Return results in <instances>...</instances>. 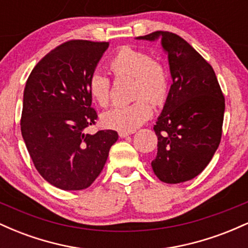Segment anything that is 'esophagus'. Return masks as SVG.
<instances>
[{"mask_svg": "<svg viewBox=\"0 0 248 248\" xmlns=\"http://www.w3.org/2000/svg\"><path fill=\"white\" fill-rule=\"evenodd\" d=\"M134 132H119V136H120V138H127V136H129V135H132Z\"/></svg>", "mask_w": 248, "mask_h": 248, "instance_id": "obj_1", "label": "esophagus"}]
</instances>
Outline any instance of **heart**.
Segmentation results:
<instances>
[{
	"label": "heart",
	"mask_w": 248,
	"mask_h": 248,
	"mask_svg": "<svg viewBox=\"0 0 248 248\" xmlns=\"http://www.w3.org/2000/svg\"><path fill=\"white\" fill-rule=\"evenodd\" d=\"M109 69L115 78L129 77L134 79L132 104L110 108L101 115L105 127L119 132H134L153 115V106L166 101L169 93L170 79L166 67L154 61L147 51L132 46H122L109 61ZM112 82L105 73L94 71L87 80V90L93 101L100 107L110 101Z\"/></svg>",
	"instance_id": "obj_1"
}]
</instances>
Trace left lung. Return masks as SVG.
Listing matches in <instances>:
<instances>
[{
	"instance_id": "left-lung-1",
	"label": "left lung",
	"mask_w": 248,
	"mask_h": 248,
	"mask_svg": "<svg viewBox=\"0 0 248 248\" xmlns=\"http://www.w3.org/2000/svg\"><path fill=\"white\" fill-rule=\"evenodd\" d=\"M161 37L172 85L154 126L157 155L154 173L169 184L190 181L205 169L220 143L225 99L211 65L182 37L155 31L138 39Z\"/></svg>"
}]
</instances>
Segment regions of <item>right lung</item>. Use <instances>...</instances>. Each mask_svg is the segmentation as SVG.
<instances>
[{
    "mask_svg": "<svg viewBox=\"0 0 248 248\" xmlns=\"http://www.w3.org/2000/svg\"><path fill=\"white\" fill-rule=\"evenodd\" d=\"M108 42L73 39L44 56L24 88L21 132L37 171L62 190L86 189L100 175L115 130L85 133L98 119L87 80Z\"/></svg>",
    "mask_w": 248,
    "mask_h": 248,
    "instance_id": "obj_1",
    "label": "right lung"
}]
</instances>
